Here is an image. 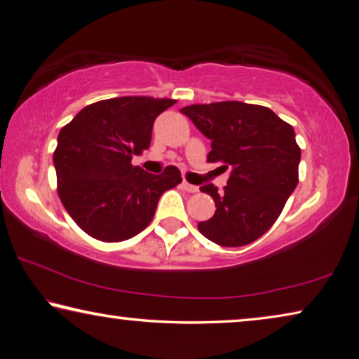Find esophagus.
<instances>
[{
	"mask_svg": "<svg viewBox=\"0 0 359 359\" xmlns=\"http://www.w3.org/2000/svg\"><path fill=\"white\" fill-rule=\"evenodd\" d=\"M182 188H184V190H185V191H188V193H198V190H199V188H198L196 185L188 184L187 180L182 182Z\"/></svg>",
	"mask_w": 359,
	"mask_h": 359,
	"instance_id": "obj_1",
	"label": "esophagus"
}]
</instances>
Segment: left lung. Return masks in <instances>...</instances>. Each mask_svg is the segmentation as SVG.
Masks as SVG:
<instances>
[{
	"label": "left lung",
	"mask_w": 359,
	"mask_h": 359,
	"mask_svg": "<svg viewBox=\"0 0 359 359\" xmlns=\"http://www.w3.org/2000/svg\"><path fill=\"white\" fill-rule=\"evenodd\" d=\"M180 113L212 140L207 161L231 171L223 191L201 187L217 210L201 221L199 232L219 246L252 243L275 224L298 184L302 149L293 127L270 108L237 100L190 105Z\"/></svg>",
	"instance_id": "obj_1"
}]
</instances>
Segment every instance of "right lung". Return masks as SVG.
<instances>
[{"label":"right lung","mask_w":359,"mask_h":359,"mask_svg":"<svg viewBox=\"0 0 359 359\" xmlns=\"http://www.w3.org/2000/svg\"><path fill=\"white\" fill-rule=\"evenodd\" d=\"M175 100L116 97L84 107L57 135V194L72 219L100 242L144 231L158 199L182 182L175 166L149 174L132 165L151 146L154 121Z\"/></svg>","instance_id":"right-lung-1"}]
</instances>
